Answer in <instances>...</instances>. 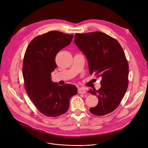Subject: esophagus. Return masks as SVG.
I'll use <instances>...</instances> for the list:
<instances>
[{"instance_id": "1", "label": "esophagus", "mask_w": 148, "mask_h": 148, "mask_svg": "<svg viewBox=\"0 0 148 148\" xmlns=\"http://www.w3.org/2000/svg\"><path fill=\"white\" fill-rule=\"evenodd\" d=\"M78 92L79 94H85L86 92V90L84 88H80L78 89Z\"/></svg>"}]
</instances>
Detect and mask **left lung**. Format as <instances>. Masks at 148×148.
Wrapping results in <instances>:
<instances>
[{
  "label": "left lung",
  "mask_w": 148,
  "mask_h": 148,
  "mask_svg": "<svg viewBox=\"0 0 148 148\" xmlns=\"http://www.w3.org/2000/svg\"><path fill=\"white\" fill-rule=\"evenodd\" d=\"M74 42L88 59L90 74L101 77V88L89 92L98 97L97 106L90 112L103 116L114 111L128 86L129 66L125 53L116 39L98 32L75 34Z\"/></svg>",
  "instance_id": "1"
}]
</instances>
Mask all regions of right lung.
Wrapping results in <instances>:
<instances>
[{"label":"right lung","instance_id":"right-lung-1","mask_svg":"<svg viewBox=\"0 0 148 148\" xmlns=\"http://www.w3.org/2000/svg\"><path fill=\"white\" fill-rule=\"evenodd\" d=\"M74 35L53 30L36 36L25 53L23 76L25 90L37 110L48 117H56L67 112L71 98L76 95L75 86H59L51 80L57 66V53L73 40Z\"/></svg>","mask_w":148,"mask_h":148}]
</instances>
